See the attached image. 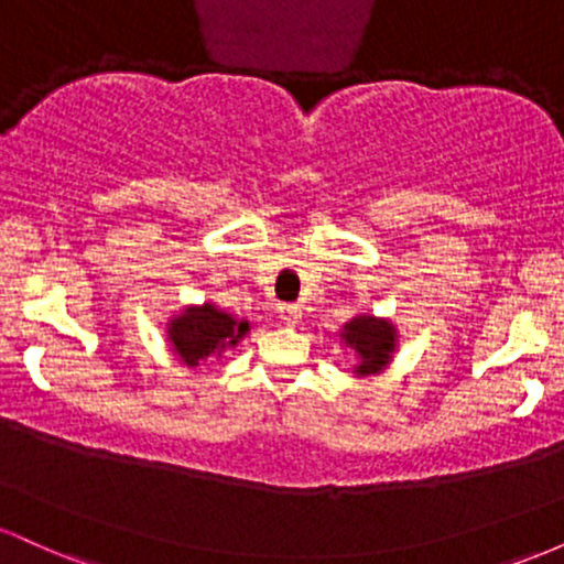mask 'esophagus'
<instances>
[{"label": "esophagus", "instance_id": "obj_1", "mask_svg": "<svg viewBox=\"0 0 564 564\" xmlns=\"http://www.w3.org/2000/svg\"><path fill=\"white\" fill-rule=\"evenodd\" d=\"M278 318L283 323H289V326H294V323L302 321V307L294 302H281L278 304Z\"/></svg>", "mask_w": 564, "mask_h": 564}]
</instances>
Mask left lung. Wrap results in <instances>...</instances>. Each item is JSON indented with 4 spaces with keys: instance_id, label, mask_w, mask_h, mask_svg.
I'll return each instance as SVG.
<instances>
[{
    "instance_id": "8db88e82",
    "label": "left lung",
    "mask_w": 564,
    "mask_h": 564,
    "mask_svg": "<svg viewBox=\"0 0 564 564\" xmlns=\"http://www.w3.org/2000/svg\"><path fill=\"white\" fill-rule=\"evenodd\" d=\"M347 345L355 347V352L360 355V366L355 368L358 373H377L387 366L392 349H394V332L387 321L377 318H355L345 326Z\"/></svg>"
}]
</instances>
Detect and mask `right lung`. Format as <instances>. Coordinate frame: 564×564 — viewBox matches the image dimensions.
<instances>
[{
	"label": "right lung",
	"mask_w": 564,
	"mask_h": 564,
	"mask_svg": "<svg viewBox=\"0 0 564 564\" xmlns=\"http://www.w3.org/2000/svg\"><path fill=\"white\" fill-rule=\"evenodd\" d=\"M246 332H249V323L204 304V307L185 310L180 318L172 321L170 339L187 366H198L209 355H219L236 345Z\"/></svg>",
	"instance_id": "right-lung-1"
}]
</instances>
